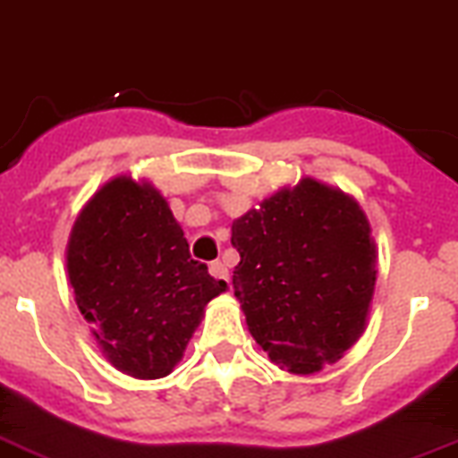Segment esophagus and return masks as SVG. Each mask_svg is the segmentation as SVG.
Instances as JSON below:
<instances>
[{
    "mask_svg": "<svg viewBox=\"0 0 458 458\" xmlns=\"http://www.w3.org/2000/svg\"><path fill=\"white\" fill-rule=\"evenodd\" d=\"M209 272H211V276L216 279V282H221V284H228L230 282V279H228V267H225V265H223L221 260H216V263H211L209 265Z\"/></svg>",
    "mask_w": 458,
    "mask_h": 458,
    "instance_id": "esophagus-1",
    "label": "esophagus"
}]
</instances>
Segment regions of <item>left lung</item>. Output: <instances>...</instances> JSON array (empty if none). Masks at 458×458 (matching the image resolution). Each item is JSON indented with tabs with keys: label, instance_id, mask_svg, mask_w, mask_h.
<instances>
[{
	"label": "left lung",
	"instance_id": "8db88e82",
	"mask_svg": "<svg viewBox=\"0 0 458 458\" xmlns=\"http://www.w3.org/2000/svg\"><path fill=\"white\" fill-rule=\"evenodd\" d=\"M235 295L272 363L314 375L337 363L368 324L377 244L356 198L302 176L233 221Z\"/></svg>",
	"mask_w": 458,
	"mask_h": 458
}]
</instances>
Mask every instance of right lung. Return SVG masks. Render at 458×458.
Returning <instances> with one entry per match:
<instances>
[{
    "mask_svg": "<svg viewBox=\"0 0 458 458\" xmlns=\"http://www.w3.org/2000/svg\"><path fill=\"white\" fill-rule=\"evenodd\" d=\"M64 263L99 353L134 379L167 377L207 302L228 291L191 259L163 193L128 174L109 179L83 205Z\"/></svg>",
    "mask_w": 458,
    "mask_h": 458,
    "instance_id": "right-lung-1",
    "label": "right lung"
}]
</instances>
